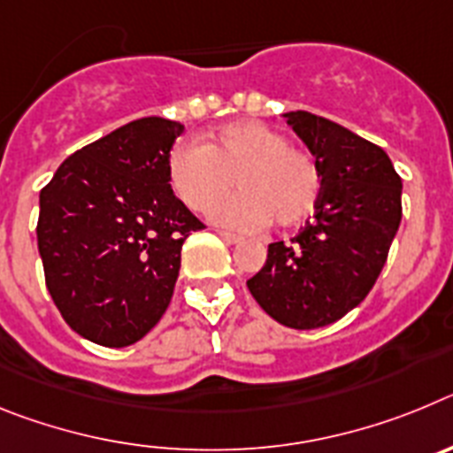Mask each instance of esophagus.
Returning <instances> with one entry per match:
<instances>
[{
    "label": "esophagus",
    "mask_w": 453,
    "mask_h": 453,
    "mask_svg": "<svg viewBox=\"0 0 453 453\" xmlns=\"http://www.w3.org/2000/svg\"><path fill=\"white\" fill-rule=\"evenodd\" d=\"M218 235L224 240V242H229V245H235V242H240V240H242L240 235L231 234V231H218Z\"/></svg>",
    "instance_id": "obj_1"
}]
</instances>
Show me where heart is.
I'll return each mask as SVG.
<instances>
[{"label": "heart", "instance_id": "obj_1", "mask_svg": "<svg viewBox=\"0 0 453 453\" xmlns=\"http://www.w3.org/2000/svg\"><path fill=\"white\" fill-rule=\"evenodd\" d=\"M167 179L190 211L203 213L238 180L243 192L213 208L219 224L256 231L272 222L292 229L322 197V172L308 151L256 119L219 127L206 145L183 140L167 156Z\"/></svg>", "mask_w": 453, "mask_h": 453}]
</instances>
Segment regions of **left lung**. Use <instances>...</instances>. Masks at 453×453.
<instances>
[{
	"label": "left lung",
	"instance_id": "8db88e82",
	"mask_svg": "<svg viewBox=\"0 0 453 453\" xmlns=\"http://www.w3.org/2000/svg\"><path fill=\"white\" fill-rule=\"evenodd\" d=\"M322 172L313 219L272 242L247 281L258 306L290 329H319L356 308L386 265L402 222V177L381 147L306 111L286 113Z\"/></svg>",
	"mask_w": 453,
	"mask_h": 453
}]
</instances>
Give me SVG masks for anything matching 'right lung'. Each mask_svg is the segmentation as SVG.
Listing matches in <instances>:
<instances>
[{"label": "right lung", "instance_id": "1", "mask_svg": "<svg viewBox=\"0 0 453 453\" xmlns=\"http://www.w3.org/2000/svg\"><path fill=\"white\" fill-rule=\"evenodd\" d=\"M181 134L172 119H134L67 156L40 190L47 290L90 342L127 347L150 334L170 306L183 242L203 229L167 179Z\"/></svg>", "mask_w": 453, "mask_h": 453}]
</instances>
